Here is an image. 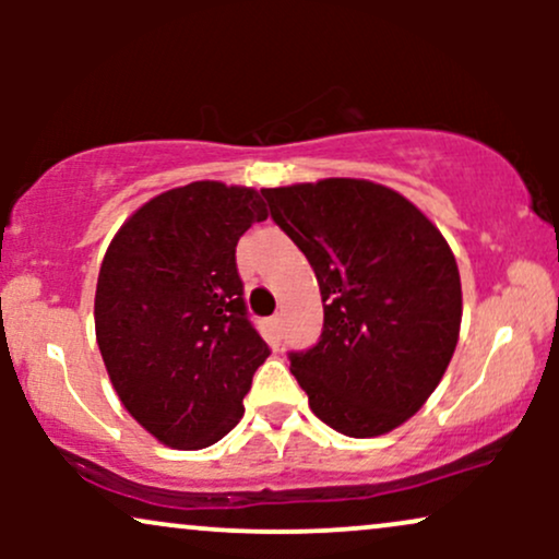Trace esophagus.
Wrapping results in <instances>:
<instances>
[{
	"mask_svg": "<svg viewBox=\"0 0 559 559\" xmlns=\"http://www.w3.org/2000/svg\"><path fill=\"white\" fill-rule=\"evenodd\" d=\"M265 333H267V338L278 342V338H281V318L278 316L265 320Z\"/></svg>",
	"mask_w": 559,
	"mask_h": 559,
	"instance_id": "1",
	"label": "esophagus"
}]
</instances>
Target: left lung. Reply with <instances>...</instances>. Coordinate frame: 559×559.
<instances>
[{"mask_svg": "<svg viewBox=\"0 0 559 559\" xmlns=\"http://www.w3.org/2000/svg\"><path fill=\"white\" fill-rule=\"evenodd\" d=\"M262 197L323 297L320 342L292 352L310 409L352 439L394 431L439 386L460 338L463 288L447 239L400 191L365 178Z\"/></svg>", "mask_w": 559, "mask_h": 559, "instance_id": "8db88e82", "label": "left lung"}]
</instances>
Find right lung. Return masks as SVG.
I'll return each instance as SVG.
<instances>
[{"label": "right lung", "instance_id": "1", "mask_svg": "<svg viewBox=\"0 0 559 559\" xmlns=\"http://www.w3.org/2000/svg\"><path fill=\"white\" fill-rule=\"evenodd\" d=\"M265 217L249 186L194 181L141 204L107 247L96 344L123 407L159 444L204 449L241 420L271 349L247 318L236 243Z\"/></svg>", "mask_w": 559, "mask_h": 559}]
</instances>
